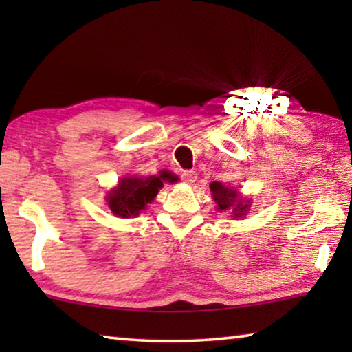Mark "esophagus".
<instances>
[{"label":"esophagus","mask_w":352,"mask_h":352,"mask_svg":"<svg viewBox=\"0 0 352 352\" xmlns=\"http://www.w3.org/2000/svg\"><path fill=\"white\" fill-rule=\"evenodd\" d=\"M182 180L186 184H194L197 182V174H195V170H184L182 174Z\"/></svg>","instance_id":"34e87169"}]
</instances>
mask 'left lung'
<instances>
[{"label": "left lung", "instance_id": "8db88e82", "mask_svg": "<svg viewBox=\"0 0 352 352\" xmlns=\"http://www.w3.org/2000/svg\"><path fill=\"white\" fill-rule=\"evenodd\" d=\"M212 200L216 201L219 211H233L231 214L234 219L245 217L250 208V200L242 199L241 194L234 188H228L219 182L210 184Z\"/></svg>", "mask_w": 352, "mask_h": 352}]
</instances>
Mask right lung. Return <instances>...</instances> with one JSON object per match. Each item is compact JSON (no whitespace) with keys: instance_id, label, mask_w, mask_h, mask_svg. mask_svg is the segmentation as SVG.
<instances>
[{"instance_id":"1","label":"right lung","mask_w":352,"mask_h":352,"mask_svg":"<svg viewBox=\"0 0 352 352\" xmlns=\"http://www.w3.org/2000/svg\"><path fill=\"white\" fill-rule=\"evenodd\" d=\"M177 182V177L170 172L163 170L158 175L141 177H124L119 180L118 186L107 194V204L110 211L116 217L129 219L136 217L146 210V206L157 197L158 190L163 188V183Z\"/></svg>"}]
</instances>
